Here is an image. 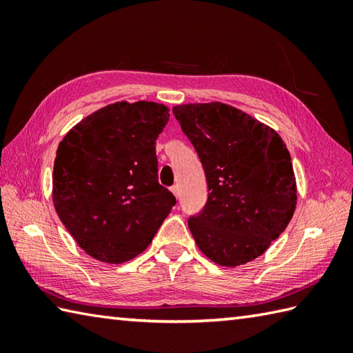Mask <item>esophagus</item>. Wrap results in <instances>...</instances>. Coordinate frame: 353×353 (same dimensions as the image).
I'll return each mask as SVG.
<instances>
[{"label":"esophagus","instance_id":"34e87169","mask_svg":"<svg viewBox=\"0 0 353 353\" xmlns=\"http://www.w3.org/2000/svg\"><path fill=\"white\" fill-rule=\"evenodd\" d=\"M171 192L174 194L176 197H179V185H172V186H171Z\"/></svg>","mask_w":353,"mask_h":353}]
</instances>
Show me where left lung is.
Returning a JSON list of instances; mask_svg holds the SVG:
<instances>
[{
  "label": "left lung",
  "mask_w": 353,
  "mask_h": 353,
  "mask_svg": "<svg viewBox=\"0 0 353 353\" xmlns=\"http://www.w3.org/2000/svg\"><path fill=\"white\" fill-rule=\"evenodd\" d=\"M172 114L206 174L208 201L188 220L199 249L226 267L261 256L296 209L287 145L268 125L223 103L181 104Z\"/></svg>",
  "instance_id": "8db88e82"
}]
</instances>
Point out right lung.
<instances>
[{"label": "right lung", "instance_id": "add662e5", "mask_svg": "<svg viewBox=\"0 0 353 353\" xmlns=\"http://www.w3.org/2000/svg\"><path fill=\"white\" fill-rule=\"evenodd\" d=\"M168 108L115 103L72 127L52 172L56 212L92 258L121 264L144 252L176 197L157 181L156 139Z\"/></svg>", "mask_w": 353, "mask_h": 353}]
</instances>
